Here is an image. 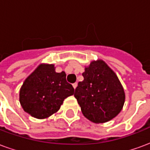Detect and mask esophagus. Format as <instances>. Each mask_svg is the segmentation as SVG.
Segmentation results:
<instances>
[{"instance_id":"34e87169","label":"esophagus","mask_w":150,"mask_h":150,"mask_svg":"<svg viewBox=\"0 0 150 150\" xmlns=\"http://www.w3.org/2000/svg\"><path fill=\"white\" fill-rule=\"evenodd\" d=\"M72 85H73V88L75 89V88H77V86H78V83H73Z\"/></svg>"}]
</instances>
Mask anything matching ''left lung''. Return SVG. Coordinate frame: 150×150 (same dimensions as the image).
<instances>
[{"label":"left lung","mask_w":150,"mask_h":150,"mask_svg":"<svg viewBox=\"0 0 150 150\" xmlns=\"http://www.w3.org/2000/svg\"><path fill=\"white\" fill-rule=\"evenodd\" d=\"M83 80L79 82L75 96L83 115L96 124L105 123L116 117L125 101V93L119 79L102 59L85 67Z\"/></svg>","instance_id":"1"}]
</instances>
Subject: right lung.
I'll return each mask as SVG.
<instances>
[{
    "label": "right lung",
    "mask_w": 150,
    "mask_h": 150,
    "mask_svg": "<svg viewBox=\"0 0 150 150\" xmlns=\"http://www.w3.org/2000/svg\"><path fill=\"white\" fill-rule=\"evenodd\" d=\"M66 73H57L54 64L41 63L20 88L19 101L23 110L37 119H46L59 110L75 89L66 79Z\"/></svg>",
    "instance_id": "1"
}]
</instances>
